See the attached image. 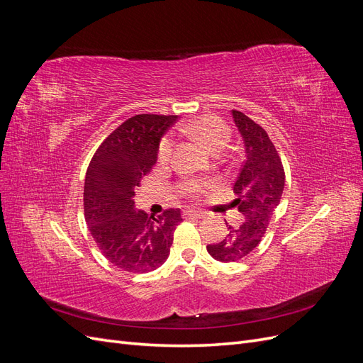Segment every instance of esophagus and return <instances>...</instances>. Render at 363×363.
Segmentation results:
<instances>
[{
  "mask_svg": "<svg viewBox=\"0 0 363 363\" xmlns=\"http://www.w3.org/2000/svg\"><path fill=\"white\" fill-rule=\"evenodd\" d=\"M183 215L184 216H194V218H203L204 212L195 211V208H186V211H183Z\"/></svg>",
  "mask_w": 363,
  "mask_h": 363,
  "instance_id": "34e87169",
  "label": "esophagus"
}]
</instances>
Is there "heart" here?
<instances>
[{
    "instance_id": "1",
    "label": "heart",
    "mask_w": 363,
    "mask_h": 363,
    "mask_svg": "<svg viewBox=\"0 0 363 363\" xmlns=\"http://www.w3.org/2000/svg\"><path fill=\"white\" fill-rule=\"evenodd\" d=\"M182 131H184L186 135H189L195 139H199L213 152L221 151L230 139L228 125L221 118L213 116V115L201 116L199 119L192 121V123H189V124L182 125ZM174 145H175V142L171 135H167L160 140L159 148H157V162L160 164H167L172 160ZM200 188H201L200 183H196V182H186L184 183V191L188 194L199 192Z\"/></svg>"
}]
</instances>
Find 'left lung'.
I'll list each match as a JSON object with an SVG mask.
<instances>
[{"mask_svg":"<svg viewBox=\"0 0 363 363\" xmlns=\"http://www.w3.org/2000/svg\"><path fill=\"white\" fill-rule=\"evenodd\" d=\"M232 116L245 148V160L233 184L238 199L232 203L242 223L228 225L221 242L207 245L208 255L225 263L244 259L259 245L284 188L283 164L267 131L242 112L232 111Z\"/></svg>","mask_w":363,"mask_h":363,"instance_id":"left-lung-1","label":"left lung"}]
</instances>
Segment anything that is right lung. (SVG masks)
<instances>
[{
	"instance_id": "add662e5",
	"label": "right lung",
	"mask_w": 363,
	"mask_h": 363,
	"mask_svg": "<svg viewBox=\"0 0 363 363\" xmlns=\"http://www.w3.org/2000/svg\"><path fill=\"white\" fill-rule=\"evenodd\" d=\"M177 115H136L94 155L84 179V219L107 260L128 272H148L169 256L180 208L159 218L135 208V191L157 160L162 136Z\"/></svg>"
}]
</instances>
